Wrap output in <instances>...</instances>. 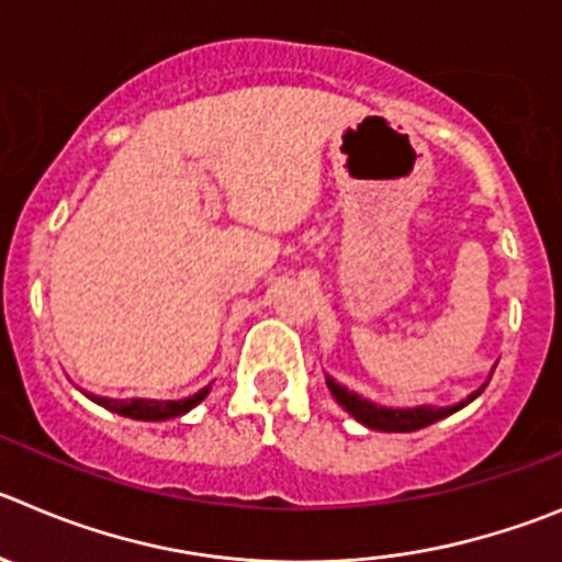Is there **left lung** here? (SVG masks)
Here are the masks:
<instances>
[{"label":"left lung","mask_w":562,"mask_h":562,"mask_svg":"<svg viewBox=\"0 0 562 562\" xmlns=\"http://www.w3.org/2000/svg\"><path fill=\"white\" fill-rule=\"evenodd\" d=\"M491 374H494V371H491ZM491 374H487V380H491ZM485 385H480L474 393H469L463 402H458V405H449V407H435V405L382 407V405H374V402L363 400L360 393L349 391V387L340 385L338 380H333V376L327 374V387H329V393L335 396V402H338V405L344 407V411L349 413L355 422H360L363 427H369V429H376V432H416V429L429 427V424L440 422V418H447V416H452V413L463 411L469 402H474L476 396L485 391Z\"/></svg>","instance_id":"1"}]
</instances>
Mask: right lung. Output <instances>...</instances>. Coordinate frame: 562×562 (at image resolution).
<instances>
[{
    "instance_id": "right-lung-1",
    "label": "right lung",
    "mask_w": 562,
    "mask_h": 562,
    "mask_svg": "<svg viewBox=\"0 0 562 562\" xmlns=\"http://www.w3.org/2000/svg\"><path fill=\"white\" fill-rule=\"evenodd\" d=\"M86 393V391H82ZM210 393V385H204L202 391H196L193 396H186V400H110V396H93V393H86L88 400L102 405L104 411L119 413V416L135 418V422H169V418L186 416L188 411L199 405Z\"/></svg>"
}]
</instances>
